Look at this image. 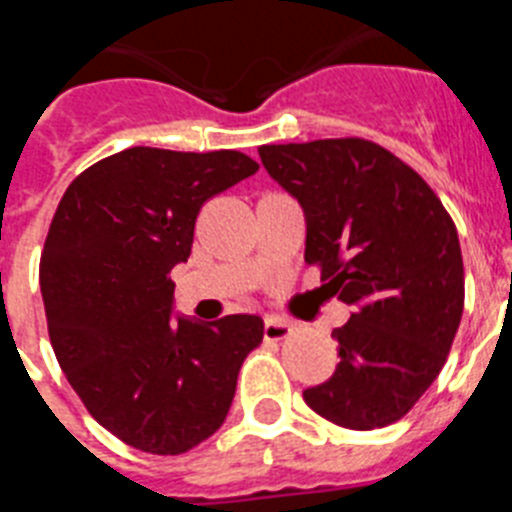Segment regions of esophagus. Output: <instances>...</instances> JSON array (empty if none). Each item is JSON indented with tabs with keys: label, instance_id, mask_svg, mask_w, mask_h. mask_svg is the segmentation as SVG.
Segmentation results:
<instances>
[{
	"label": "esophagus",
	"instance_id": "34e87169",
	"mask_svg": "<svg viewBox=\"0 0 512 512\" xmlns=\"http://www.w3.org/2000/svg\"><path fill=\"white\" fill-rule=\"evenodd\" d=\"M292 323L282 318H266L264 323V338L266 341H284L287 336H292Z\"/></svg>",
	"mask_w": 512,
	"mask_h": 512
}]
</instances>
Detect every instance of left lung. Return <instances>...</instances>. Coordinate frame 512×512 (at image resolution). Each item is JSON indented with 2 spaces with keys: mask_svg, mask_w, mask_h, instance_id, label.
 <instances>
[{
  "mask_svg": "<svg viewBox=\"0 0 512 512\" xmlns=\"http://www.w3.org/2000/svg\"><path fill=\"white\" fill-rule=\"evenodd\" d=\"M259 156L305 210V261L320 289L354 307L333 330L336 374L305 402L351 431L405 418L446 364L464 310L454 220L418 171L372 140L261 146Z\"/></svg>",
  "mask_w": 512,
  "mask_h": 512,
  "instance_id": "left-lung-1",
  "label": "left lung"
}]
</instances>
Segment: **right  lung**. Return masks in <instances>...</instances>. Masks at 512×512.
<instances>
[{
    "mask_svg": "<svg viewBox=\"0 0 512 512\" xmlns=\"http://www.w3.org/2000/svg\"><path fill=\"white\" fill-rule=\"evenodd\" d=\"M259 164L238 151L135 146L81 171L40 253L48 336L63 374L102 428L133 449L176 456L223 425L259 315L171 323V269L215 194Z\"/></svg>",
    "mask_w": 512,
    "mask_h": 512,
    "instance_id": "add662e5",
    "label": "right lung"
}]
</instances>
